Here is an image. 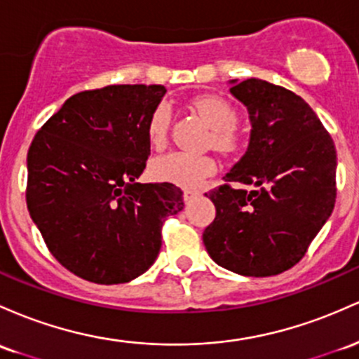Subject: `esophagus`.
Here are the masks:
<instances>
[{"label":"esophagus","instance_id":"esophagus-1","mask_svg":"<svg viewBox=\"0 0 359 359\" xmlns=\"http://www.w3.org/2000/svg\"><path fill=\"white\" fill-rule=\"evenodd\" d=\"M199 196H201L199 191H192V189H186V191H184V201H186V203H192V201L199 198Z\"/></svg>","mask_w":359,"mask_h":359}]
</instances>
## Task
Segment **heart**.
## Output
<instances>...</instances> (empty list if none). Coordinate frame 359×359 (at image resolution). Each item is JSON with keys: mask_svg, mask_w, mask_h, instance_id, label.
I'll return each mask as SVG.
<instances>
[{"mask_svg": "<svg viewBox=\"0 0 359 359\" xmlns=\"http://www.w3.org/2000/svg\"><path fill=\"white\" fill-rule=\"evenodd\" d=\"M194 109L208 124L211 126L210 144L222 153H233L240 148L242 137L237 129V109L218 95H203L192 102ZM170 129V109L167 104H160L153 109L148 119V140L155 147L165 144ZM218 165L211 156L189 155L182 151H172L151 161L153 179L158 182H168L173 186L196 189L208 177L216 172Z\"/></svg>", "mask_w": 359, "mask_h": 359, "instance_id": "b5f03b06", "label": "heart"}]
</instances>
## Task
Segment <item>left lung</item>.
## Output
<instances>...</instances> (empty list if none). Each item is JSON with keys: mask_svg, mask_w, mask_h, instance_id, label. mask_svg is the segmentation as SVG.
<instances>
[{"mask_svg": "<svg viewBox=\"0 0 359 359\" xmlns=\"http://www.w3.org/2000/svg\"><path fill=\"white\" fill-rule=\"evenodd\" d=\"M230 83L249 109L250 143L226 182L208 194L216 218L203 242L224 269L274 276L302 261L334 210L336 147L312 107L291 90L257 78Z\"/></svg>", "mask_w": 359, "mask_h": 359, "instance_id": "obj_1", "label": "left lung"}]
</instances>
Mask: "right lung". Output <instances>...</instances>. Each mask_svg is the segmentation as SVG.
I'll return each instance as SVG.
<instances>
[{
  "label": "right lung",
  "instance_id": "1",
  "mask_svg": "<svg viewBox=\"0 0 359 359\" xmlns=\"http://www.w3.org/2000/svg\"><path fill=\"white\" fill-rule=\"evenodd\" d=\"M163 85H109L65 102L27 155V208L50 254L86 281L119 285L143 274L161 226L182 211L173 184L136 182L149 155L148 119Z\"/></svg>",
  "mask_w": 359,
  "mask_h": 359
}]
</instances>
